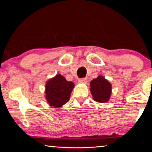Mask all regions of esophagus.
Masks as SVG:
<instances>
[{"label": "esophagus", "mask_w": 152, "mask_h": 152, "mask_svg": "<svg viewBox=\"0 0 152 152\" xmlns=\"http://www.w3.org/2000/svg\"><path fill=\"white\" fill-rule=\"evenodd\" d=\"M78 82H79V83L86 84L87 82V79L86 78H80V79L78 80Z\"/></svg>", "instance_id": "obj_1"}]
</instances>
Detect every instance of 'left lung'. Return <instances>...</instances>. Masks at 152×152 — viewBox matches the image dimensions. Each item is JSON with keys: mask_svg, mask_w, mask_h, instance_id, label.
<instances>
[{"mask_svg": "<svg viewBox=\"0 0 152 152\" xmlns=\"http://www.w3.org/2000/svg\"><path fill=\"white\" fill-rule=\"evenodd\" d=\"M90 91L95 101L105 103L109 101L112 93V85L109 80L99 75L90 83Z\"/></svg>", "mask_w": 152, "mask_h": 152, "instance_id": "1", "label": "left lung"}]
</instances>
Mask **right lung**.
<instances>
[{"label": "right lung", "mask_w": 152, "mask_h": 152, "mask_svg": "<svg viewBox=\"0 0 152 152\" xmlns=\"http://www.w3.org/2000/svg\"><path fill=\"white\" fill-rule=\"evenodd\" d=\"M74 87L72 82L66 80L61 74H56L48 80L45 84V97L51 107L60 108L70 100L71 92Z\"/></svg>", "instance_id": "add662e5"}]
</instances>
